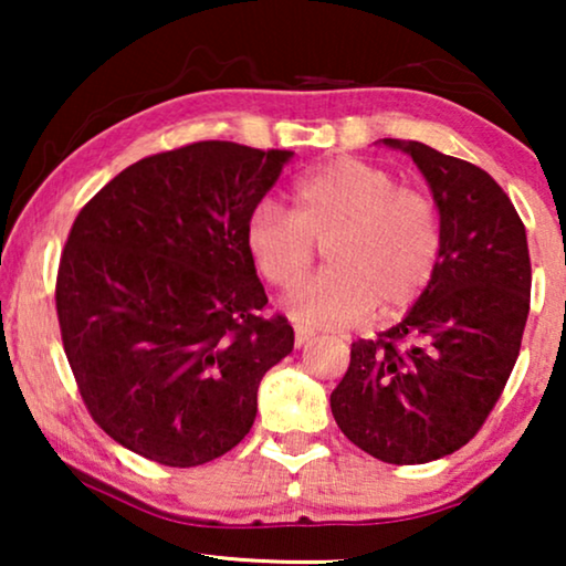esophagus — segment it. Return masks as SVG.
<instances>
[{
	"label": "esophagus",
	"mask_w": 566,
	"mask_h": 566,
	"mask_svg": "<svg viewBox=\"0 0 566 566\" xmlns=\"http://www.w3.org/2000/svg\"><path fill=\"white\" fill-rule=\"evenodd\" d=\"M293 332H296V347H304L308 339L314 337V329L304 327V324H296V327H293Z\"/></svg>",
	"instance_id": "esophagus-1"
}]
</instances>
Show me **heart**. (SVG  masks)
Wrapping results in <instances>:
<instances>
[{"mask_svg":"<svg viewBox=\"0 0 566 566\" xmlns=\"http://www.w3.org/2000/svg\"><path fill=\"white\" fill-rule=\"evenodd\" d=\"M316 242L329 268L306 277L283 308L308 327L339 329L374 312H407L428 291L443 252V223L428 192L401 188L389 169L339 157L296 182V213L260 200L244 244L258 273L289 289L312 268Z\"/></svg>","mask_w":566,"mask_h":566,"instance_id":"b5f03b06","label":"heart"}]
</instances>
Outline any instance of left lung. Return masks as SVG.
Wrapping results in <instances>:
<instances>
[{
  "label": "left lung",
  "mask_w": 566,
  "mask_h": 566,
  "mask_svg": "<svg viewBox=\"0 0 566 566\" xmlns=\"http://www.w3.org/2000/svg\"><path fill=\"white\" fill-rule=\"evenodd\" d=\"M384 144L428 180L443 252L405 319L353 343L329 405L350 443L405 467L459 451L497 405L528 319L531 258L513 200L482 167L420 142Z\"/></svg>",
  "instance_id": "8db88e82"
}]
</instances>
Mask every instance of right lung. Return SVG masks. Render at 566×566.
Returning a JSON list of instances; mask_svg holds the SVG:
<instances>
[{
    "mask_svg": "<svg viewBox=\"0 0 566 566\" xmlns=\"http://www.w3.org/2000/svg\"><path fill=\"white\" fill-rule=\"evenodd\" d=\"M293 151L198 142L113 177L61 252L56 314L92 420L161 467L231 451L262 376L293 350L268 304L244 223Z\"/></svg>",
    "mask_w": 566,
    "mask_h": 566,
    "instance_id": "right-lung-1",
    "label": "right lung"
}]
</instances>
